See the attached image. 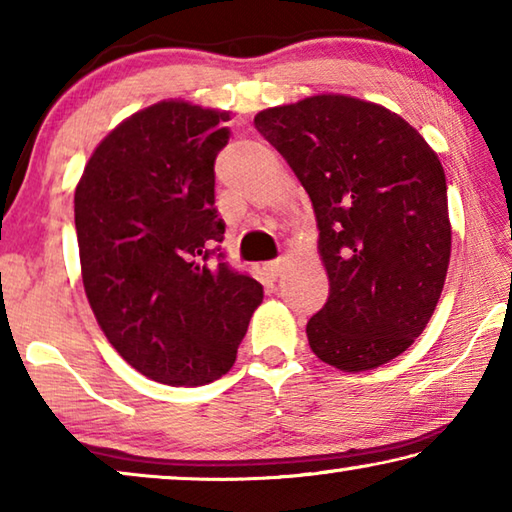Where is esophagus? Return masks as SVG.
<instances>
[{"mask_svg":"<svg viewBox=\"0 0 512 512\" xmlns=\"http://www.w3.org/2000/svg\"><path fill=\"white\" fill-rule=\"evenodd\" d=\"M264 271H266L268 277H271V280H277V277H280V273H282V259H275V262H268V264L264 266Z\"/></svg>","mask_w":512,"mask_h":512,"instance_id":"34e87169","label":"esophagus"}]
</instances>
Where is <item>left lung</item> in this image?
Wrapping results in <instances>:
<instances>
[{"mask_svg": "<svg viewBox=\"0 0 512 512\" xmlns=\"http://www.w3.org/2000/svg\"><path fill=\"white\" fill-rule=\"evenodd\" d=\"M314 205L329 277L307 339L345 372L384 366L424 332L447 277L445 169L415 128L377 103L316 94L257 112Z\"/></svg>", "mask_w": 512, "mask_h": 512, "instance_id": "1", "label": "left lung"}]
</instances>
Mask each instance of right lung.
Here are the masks:
<instances>
[{"instance_id": "1", "label": "right lung", "mask_w": 512, "mask_h": 512, "mask_svg": "<svg viewBox=\"0 0 512 512\" xmlns=\"http://www.w3.org/2000/svg\"><path fill=\"white\" fill-rule=\"evenodd\" d=\"M230 112L169 99L103 137L74 194L85 296L144 377L201 386L232 368L262 284L223 262L214 160Z\"/></svg>"}]
</instances>
